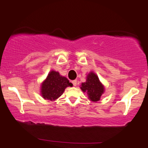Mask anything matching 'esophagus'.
Here are the masks:
<instances>
[{"label": "esophagus", "instance_id": "34e87169", "mask_svg": "<svg viewBox=\"0 0 148 148\" xmlns=\"http://www.w3.org/2000/svg\"><path fill=\"white\" fill-rule=\"evenodd\" d=\"M72 83L73 86H76V84H77V81H76V80H74V81H72Z\"/></svg>", "mask_w": 148, "mask_h": 148}]
</instances>
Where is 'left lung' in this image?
<instances>
[{"label": "left lung", "mask_w": 148, "mask_h": 148, "mask_svg": "<svg viewBox=\"0 0 148 148\" xmlns=\"http://www.w3.org/2000/svg\"><path fill=\"white\" fill-rule=\"evenodd\" d=\"M86 77V82L81 84V90L87 93L88 99L90 101L94 102L99 101L101 95L104 92V86L94 72H90Z\"/></svg>", "instance_id": "left-lung-1"}]
</instances>
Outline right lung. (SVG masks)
<instances>
[{
  "mask_svg": "<svg viewBox=\"0 0 148 148\" xmlns=\"http://www.w3.org/2000/svg\"><path fill=\"white\" fill-rule=\"evenodd\" d=\"M72 87V84L64 76L60 75L59 72L51 71L47 79L41 86V95L44 99L54 101L62 95L67 87Z\"/></svg>",
  "mask_w": 148,
  "mask_h": 148,
  "instance_id": "right-lung-1",
  "label": "right lung"
}]
</instances>
